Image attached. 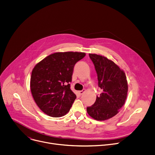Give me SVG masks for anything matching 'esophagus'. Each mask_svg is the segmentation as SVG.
<instances>
[{"mask_svg": "<svg viewBox=\"0 0 155 155\" xmlns=\"http://www.w3.org/2000/svg\"><path fill=\"white\" fill-rule=\"evenodd\" d=\"M85 91V89H84V90H81V91H79V95H83V94L84 93Z\"/></svg>", "mask_w": 155, "mask_h": 155, "instance_id": "esophagus-1", "label": "esophagus"}]
</instances>
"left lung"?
<instances>
[{
  "instance_id": "left-lung-1",
  "label": "left lung",
  "mask_w": 155,
  "mask_h": 155,
  "mask_svg": "<svg viewBox=\"0 0 155 155\" xmlns=\"http://www.w3.org/2000/svg\"><path fill=\"white\" fill-rule=\"evenodd\" d=\"M89 57L94 64L102 92L87 111L96 120H106L116 115L125 104L128 92L127 77L125 72L107 58L91 54Z\"/></svg>"
}]
</instances>
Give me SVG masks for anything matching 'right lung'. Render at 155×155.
<instances>
[{
    "label": "right lung",
    "mask_w": 155,
    "mask_h": 155,
    "mask_svg": "<svg viewBox=\"0 0 155 155\" xmlns=\"http://www.w3.org/2000/svg\"><path fill=\"white\" fill-rule=\"evenodd\" d=\"M85 56L83 52H57L38 63L32 71L30 90L39 108L51 117L69 111L77 97L70 89L75 64Z\"/></svg>",
    "instance_id": "add662e5"
}]
</instances>
